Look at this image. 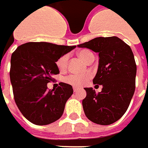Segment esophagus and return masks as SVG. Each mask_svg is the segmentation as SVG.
Returning <instances> with one entry per match:
<instances>
[{"mask_svg":"<svg viewBox=\"0 0 148 148\" xmlns=\"http://www.w3.org/2000/svg\"><path fill=\"white\" fill-rule=\"evenodd\" d=\"M78 90H79V88H76V87H74V88H73V91H74V92H76Z\"/></svg>","mask_w":148,"mask_h":148,"instance_id":"1","label":"esophagus"}]
</instances>
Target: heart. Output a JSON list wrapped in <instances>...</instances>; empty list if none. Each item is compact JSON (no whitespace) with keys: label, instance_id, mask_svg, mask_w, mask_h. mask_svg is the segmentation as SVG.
<instances>
[{"label":"heart","instance_id":"b5f03b06","mask_svg":"<svg viewBox=\"0 0 148 148\" xmlns=\"http://www.w3.org/2000/svg\"><path fill=\"white\" fill-rule=\"evenodd\" d=\"M78 56L81 59L85 61L86 63L90 62V60L94 58V55L92 52H90L89 50L84 49L80 50L78 52ZM68 60H69V56L64 55L61 57H60L58 60L56 61V65L57 68L60 71L65 70L68 64ZM91 78L90 74H83V75H76V74H72L69 75V76L66 77V82H68L70 84L76 87H81L84 85Z\"/></svg>","mask_w":148,"mask_h":148}]
</instances>
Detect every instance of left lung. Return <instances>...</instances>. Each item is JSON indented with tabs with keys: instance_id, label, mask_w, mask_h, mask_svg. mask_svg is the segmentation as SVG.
Instances as JSON below:
<instances>
[{
	"instance_id": "left-lung-1",
	"label": "left lung",
	"mask_w": 148,
	"mask_h": 148,
	"mask_svg": "<svg viewBox=\"0 0 148 148\" xmlns=\"http://www.w3.org/2000/svg\"><path fill=\"white\" fill-rule=\"evenodd\" d=\"M78 47L98 52L99 65L92 82L103 86L98 94L92 88H84L85 116L97 124H112L126 112L135 92L136 64L132 49L117 36L96 37Z\"/></svg>"
}]
</instances>
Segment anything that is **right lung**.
<instances>
[{"mask_svg":"<svg viewBox=\"0 0 148 148\" xmlns=\"http://www.w3.org/2000/svg\"><path fill=\"white\" fill-rule=\"evenodd\" d=\"M76 46L48 42H29L19 46L11 56L10 81L16 104L22 115L36 125L59 119L73 93L72 85L60 83L49 90L47 84L59 74L56 61Z\"/></svg>","mask_w":148,"mask_h":148,"instance_id":"add662e5","label":"right lung"}]
</instances>
